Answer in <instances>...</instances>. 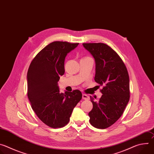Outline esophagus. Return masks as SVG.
<instances>
[{
    "instance_id": "34e87169",
    "label": "esophagus",
    "mask_w": 154,
    "mask_h": 154,
    "mask_svg": "<svg viewBox=\"0 0 154 154\" xmlns=\"http://www.w3.org/2000/svg\"><path fill=\"white\" fill-rule=\"evenodd\" d=\"M82 99L84 100H88L89 99V96L85 94H82Z\"/></svg>"
}]
</instances>
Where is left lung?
Returning <instances> with one entry per match:
<instances>
[{
    "label": "left lung",
    "mask_w": 154,
    "mask_h": 154,
    "mask_svg": "<svg viewBox=\"0 0 154 154\" xmlns=\"http://www.w3.org/2000/svg\"><path fill=\"white\" fill-rule=\"evenodd\" d=\"M96 62L94 80L103 86L102 96L88 113L90 124L97 128H106L116 122L124 113L130 99L129 76L118 54L104 43H83Z\"/></svg>",
    "instance_id": "8db88e82"
}]
</instances>
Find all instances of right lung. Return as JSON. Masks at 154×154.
Instances as JSON below:
<instances>
[{"instance_id": "1", "label": "right lung", "mask_w": 154, "mask_h": 154, "mask_svg": "<svg viewBox=\"0 0 154 154\" xmlns=\"http://www.w3.org/2000/svg\"><path fill=\"white\" fill-rule=\"evenodd\" d=\"M79 43L54 41L33 59L27 72V96L33 110L48 126L56 128L66 125L82 94L75 90L60 93V76L64 73L66 56Z\"/></svg>"}]
</instances>
